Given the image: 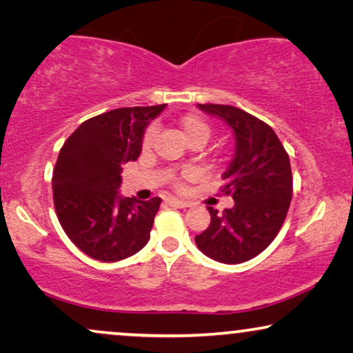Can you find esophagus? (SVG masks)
<instances>
[{
	"label": "esophagus",
	"mask_w": 353,
	"mask_h": 353,
	"mask_svg": "<svg viewBox=\"0 0 353 353\" xmlns=\"http://www.w3.org/2000/svg\"><path fill=\"white\" fill-rule=\"evenodd\" d=\"M167 204L175 207V209H185V207H190L191 204L186 201H181V199H176V197H168L167 199Z\"/></svg>",
	"instance_id": "obj_1"
}]
</instances>
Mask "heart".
<instances>
[{"mask_svg":"<svg viewBox=\"0 0 353 353\" xmlns=\"http://www.w3.org/2000/svg\"><path fill=\"white\" fill-rule=\"evenodd\" d=\"M180 130L185 137L186 141H191L194 138H204L205 141L210 137V127L207 125L204 120L196 117V115H186L180 120ZM154 138H156V127H149L144 133L143 138V146L149 148L154 143Z\"/></svg>","mask_w":353,"mask_h":353,"instance_id":"obj_1","label":"heart"}]
</instances>
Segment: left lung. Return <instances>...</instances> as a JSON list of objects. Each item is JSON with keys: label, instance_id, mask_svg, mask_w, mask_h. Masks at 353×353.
I'll return each mask as SVG.
<instances>
[{"label": "left lung", "instance_id": "left-lung-1", "mask_svg": "<svg viewBox=\"0 0 353 353\" xmlns=\"http://www.w3.org/2000/svg\"><path fill=\"white\" fill-rule=\"evenodd\" d=\"M223 120L234 134V154L221 175L225 194L234 205L221 214L207 207L210 225L196 236V245L221 263H243L270 245L281 230L292 197V172L286 149L273 128L243 109L197 104Z\"/></svg>", "mask_w": 353, "mask_h": 353}]
</instances>
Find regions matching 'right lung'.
I'll return each mask as SVG.
<instances>
[{
	"mask_svg": "<svg viewBox=\"0 0 353 353\" xmlns=\"http://www.w3.org/2000/svg\"><path fill=\"white\" fill-rule=\"evenodd\" d=\"M165 104L120 108L88 119L67 138L52 172V197L65 234L101 262L132 257L149 241L161 197H122V163L137 161L151 120Z\"/></svg>",
	"mask_w": 353,
	"mask_h": 353,
	"instance_id": "right-lung-1",
	"label": "right lung"
}]
</instances>
